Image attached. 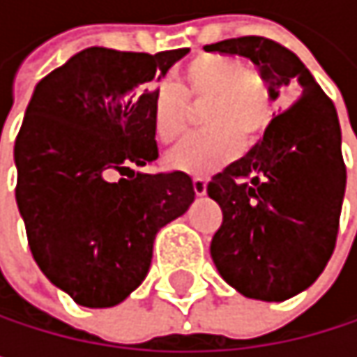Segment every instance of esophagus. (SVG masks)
Instances as JSON below:
<instances>
[{
	"label": "esophagus",
	"instance_id": "obj_1",
	"mask_svg": "<svg viewBox=\"0 0 357 357\" xmlns=\"http://www.w3.org/2000/svg\"><path fill=\"white\" fill-rule=\"evenodd\" d=\"M192 185H194V192H196L198 196L206 194V178H200V176H196V178L192 179Z\"/></svg>",
	"mask_w": 357,
	"mask_h": 357
}]
</instances>
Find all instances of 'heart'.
I'll return each instance as SVG.
<instances>
[{"mask_svg":"<svg viewBox=\"0 0 357 357\" xmlns=\"http://www.w3.org/2000/svg\"><path fill=\"white\" fill-rule=\"evenodd\" d=\"M188 101L204 103L200 121L206 128L185 136L172 151L169 163L179 172L204 176L229 163L240 140L250 144L264 132L273 115V86L240 57L198 55L183 70L181 91L161 84L153 93V132L159 142L169 144L185 130Z\"/></svg>","mask_w":357,"mask_h":357,"instance_id":"heart-1","label":"heart"}]
</instances>
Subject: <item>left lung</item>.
<instances>
[{"label":"left lung","mask_w":357,"mask_h":357,"mask_svg":"<svg viewBox=\"0 0 357 357\" xmlns=\"http://www.w3.org/2000/svg\"><path fill=\"white\" fill-rule=\"evenodd\" d=\"M204 51L248 57L273 101L296 99L206 185L223 211L211 242L219 275L246 298L283 302L319 279L335 250L347 179L337 109L300 57L271 38H227Z\"/></svg>","instance_id":"left-lung-1"}]
</instances>
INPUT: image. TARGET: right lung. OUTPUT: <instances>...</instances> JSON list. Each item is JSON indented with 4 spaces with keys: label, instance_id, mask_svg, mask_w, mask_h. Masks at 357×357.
I'll list each match as a JSON object with an SVG mask.
<instances>
[{
    "label": "right lung",
    "instance_id": "1",
    "mask_svg": "<svg viewBox=\"0 0 357 357\" xmlns=\"http://www.w3.org/2000/svg\"><path fill=\"white\" fill-rule=\"evenodd\" d=\"M188 51L89 47L47 74L26 107L18 211L38 268L80 306L123 302L149 273L157 231L194 202L188 174L134 172L159 157L151 84Z\"/></svg>",
    "mask_w": 357,
    "mask_h": 357
}]
</instances>
